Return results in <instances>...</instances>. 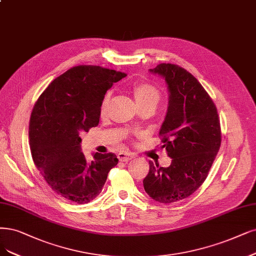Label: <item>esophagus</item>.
Segmentation results:
<instances>
[{"mask_svg": "<svg viewBox=\"0 0 256 256\" xmlns=\"http://www.w3.org/2000/svg\"><path fill=\"white\" fill-rule=\"evenodd\" d=\"M135 157H136L135 154L130 153V152H120L118 154V159L120 160V162H130V160L134 159Z\"/></svg>", "mask_w": 256, "mask_h": 256, "instance_id": "1", "label": "esophagus"}]
</instances>
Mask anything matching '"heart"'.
Wrapping results in <instances>:
<instances>
[{"label":"heart","mask_w":256,"mask_h":256,"mask_svg":"<svg viewBox=\"0 0 256 256\" xmlns=\"http://www.w3.org/2000/svg\"><path fill=\"white\" fill-rule=\"evenodd\" d=\"M132 92H133V97L137 106H144V104H148V103L157 104L159 101V92L152 84L144 83V82L136 83L134 84ZM108 102H110V94H106L101 102L100 112L102 115L103 114H106Z\"/></svg>","instance_id":"1"}]
</instances>
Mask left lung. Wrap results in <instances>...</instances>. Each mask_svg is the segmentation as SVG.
<instances>
[{
  "label": "left lung",
  "instance_id": "obj_1",
  "mask_svg": "<svg viewBox=\"0 0 256 256\" xmlns=\"http://www.w3.org/2000/svg\"><path fill=\"white\" fill-rule=\"evenodd\" d=\"M148 70L168 86V106L159 135L172 162L164 168L148 162L144 186L154 200L172 204L193 194L206 180L220 148V123L215 104L192 74L170 63Z\"/></svg>",
  "mask_w": 256,
  "mask_h": 256
}]
</instances>
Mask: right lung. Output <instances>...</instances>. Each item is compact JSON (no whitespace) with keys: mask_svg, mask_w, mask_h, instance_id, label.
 <instances>
[{"mask_svg":"<svg viewBox=\"0 0 256 256\" xmlns=\"http://www.w3.org/2000/svg\"><path fill=\"white\" fill-rule=\"evenodd\" d=\"M126 74L100 66L79 65L54 79L38 99L30 123V146L36 168L56 194L88 204L102 191L115 154L81 150L82 132L99 124L101 102Z\"/></svg>","mask_w":256,"mask_h":256,"instance_id":"right-lung-1","label":"right lung"}]
</instances>
